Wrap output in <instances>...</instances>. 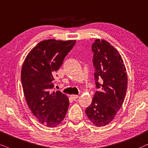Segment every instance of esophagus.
I'll return each mask as SVG.
<instances>
[{
    "label": "esophagus",
    "mask_w": 148,
    "mask_h": 148,
    "mask_svg": "<svg viewBox=\"0 0 148 148\" xmlns=\"http://www.w3.org/2000/svg\"><path fill=\"white\" fill-rule=\"evenodd\" d=\"M70 97L72 99V100H74H74L77 99L78 98V96L77 95H70Z\"/></svg>",
    "instance_id": "obj_1"
}]
</instances>
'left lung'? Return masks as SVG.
<instances>
[{
    "instance_id": "1",
    "label": "left lung",
    "mask_w": 148,
    "mask_h": 148,
    "mask_svg": "<svg viewBox=\"0 0 148 148\" xmlns=\"http://www.w3.org/2000/svg\"><path fill=\"white\" fill-rule=\"evenodd\" d=\"M92 51L95 82L99 90L85 113L95 125L103 127L114 119L123 106L127 89V75L121 55L107 41L96 39Z\"/></svg>"
}]
</instances>
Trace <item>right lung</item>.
Wrapping results in <instances>:
<instances>
[{"label": "right lung", "mask_w": 148, "mask_h": 148, "mask_svg": "<svg viewBox=\"0 0 148 148\" xmlns=\"http://www.w3.org/2000/svg\"><path fill=\"white\" fill-rule=\"evenodd\" d=\"M75 44L76 40L41 41L30 51L21 68V84L27 106L48 127L62 123L68 111V97L53 89L56 72Z\"/></svg>", "instance_id": "1"}]
</instances>
